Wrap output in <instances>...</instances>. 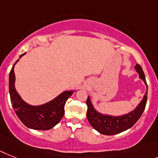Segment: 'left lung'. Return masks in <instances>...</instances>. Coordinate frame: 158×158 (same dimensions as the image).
<instances>
[{
    "label": "left lung",
    "mask_w": 158,
    "mask_h": 158,
    "mask_svg": "<svg viewBox=\"0 0 158 158\" xmlns=\"http://www.w3.org/2000/svg\"><path fill=\"white\" fill-rule=\"evenodd\" d=\"M135 71L139 74V77L141 79L146 85L147 90L145 94L144 95L143 99L138 104V106L127 114L114 116L110 114H102L100 112L97 111L96 109L94 107L93 103L91 102V98L88 96L86 100V104L88 110H87L86 116L89 122L94 128L98 131L99 133L102 135H110L120 133L124 131L130 127H131L140 118L141 114H143L145 106L147 102V93H148V85L145 80L144 72L140 65L137 64L135 66Z\"/></svg>",
    "instance_id": "1"
}]
</instances>
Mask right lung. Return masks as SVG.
<instances>
[{"mask_svg":"<svg viewBox=\"0 0 158 158\" xmlns=\"http://www.w3.org/2000/svg\"><path fill=\"white\" fill-rule=\"evenodd\" d=\"M26 52L20 56H24ZM15 62L9 77V88L11 103L14 111L23 124L27 127L35 130H49L55 127L60 121L64 114V105L69 98L73 94V90L64 91L56 98L47 103L40 106H32L27 103L18 94L15 89Z\"/></svg>","mask_w":158,"mask_h":158,"instance_id":"right-lung-1","label":"right lung"}]
</instances>
